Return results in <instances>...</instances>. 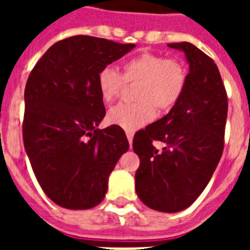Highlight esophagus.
Here are the masks:
<instances>
[{"label":"esophagus","mask_w":250,"mask_h":250,"mask_svg":"<svg viewBox=\"0 0 250 250\" xmlns=\"http://www.w3.org/2000/svg\"><path fill=\"white\" fill-rule=\"evenodd\" d=\"M125 135H127V139H128V143H129V145H131V146H132V139H133V133L131 132V131H127V132H125Z\"/></svg>","instance_id":"1"}]
</instances>
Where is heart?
Wrapping results in <instances>:
<instances>
[{
    "label": "heart",
    "instance_id": "b5f03b06",
    "mask_svg": "<svg viewBox=\"0 0 250 250\" xmlns=\"http://www.w3.org/2000/svg\"><path fill=\"white\" fill-rule=\"evenodd\" d=\"M136 101L119 104L107 114L111 125L135 131L152 121L156 109L168 111L182 98L188 82L186 64L174 57L158 53H141L123 63V75L111 66L97 74V86L102 101L111 104L119 97L125 83H136Z\"/></svg>",
    "mask_w": 250,
    "mask_h": 250
}]
</instances>
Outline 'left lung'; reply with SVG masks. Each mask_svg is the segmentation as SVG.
I'll list each match as a JSON object with an SVG mask.
<instances>
[{"mask_svg":"<svg viewBox=\"0 0 250 250\" xmlns=\"http://www.w3.org/2000/svg\"><path fill=\"white\" fill-rule=\"evenodd\" d=\"M170 48L186 53L188 82L170 113L133 136L140 158L136 193L150 209L175 213L192 205L213 176L225 148L229 100L217 64L190 42ZM153 141L165 148L160 152Z\"/></svg>","mask_w":250,"mask_h":250,"instance_id":"obj_1","label":"left lung"}]
</instances>
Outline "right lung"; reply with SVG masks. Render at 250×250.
Returning <instances> with one entry per match:
<instances>
[{
    "label": "right lung",
    "mask_w": 250,
    "mask_h": 250,
    "mask_svg": "<svg viewBox=\"0 0 250 250\" xmlns=\"http://www.w3.org/2000/svg\"><path fill=\"white\" fill-rule=\"evenodd\" d=\"M133 48L71 36L52 45L29 74L23 143L37 182L57 205L75 210L98 205L111 171L128 150L119 125L97 128L106 114L97 74Z\"/></svg>",
    "instance_id": "1"
}]
</instances>
